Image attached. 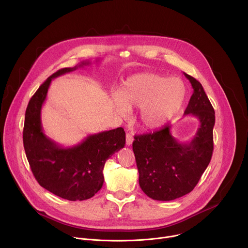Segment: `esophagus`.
<instances>
[{
    "label": "esophagus",
    "mask_w": 248,
    "mask_h": 248,
    "mask_svg": "<svg viewBox=\"0 0 248 248\" xmlns=\"http://www.w3.org/2000/svg\"><path fill=\"white\" fill-rule=\"evenodd\" d=\"M132 141H133V138L131 136V133L126 132V136H125V143H126V145H128V146L131 145Z\"/></svg>",
    "instance_id": "obj_1"
}]
</instances>
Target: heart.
Returning a JSON list of instances; mask_svg holds the SVG:
<instances>
[{"mask_svg":"<svg viewBox=\"0 0 248 248\" xmlns=\"http://www.w3.org/2000/svg\"><path fill=\"white\" fill-rule=\"evenodd\" d=\"M186 97L184 83L153 73H138L125 80L115 105L121 114L139 108L141 124L149 129L166 124L181 109Z\"/></svg>","mask_w":248,"mask_h":248,"instance_id":"b5f03b06","label":"heart"}]
</instances>
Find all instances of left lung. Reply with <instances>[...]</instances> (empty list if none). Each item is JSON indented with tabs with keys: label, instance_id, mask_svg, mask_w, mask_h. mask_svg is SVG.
<instances>
[{
	"label": "left lung",
	"instance_id": "8db88e82",
	"mask_svg": "<svg viewBox=\"0 0 248 248\" xmlns=\"http://www.w3.org/2000/svg\"><path fill=\"white\" fill-rule=\"evenodd\" d=\"M194 92L185 115L200 125L191 141L179 142L166 124L153 133L134 137L132 149L140 173V186L151 199L172 201L190 193L207 169L214 150L215 110L202 84L184 73Z\"/></svg>",
	"mask_w": 248,
	"mask_h": 248
}]
</instances>
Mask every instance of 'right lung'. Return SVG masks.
Segmentation results:
<instances>
[{
    "mask_svg": "<svg viewBox=\"0 0 248 248\" xmlns=\"http://www.w3.org/2000/svg\"><path fill=\"white\" fill-rule=\"evenodd\" d=\"M89 64L83 61L78 67ZM78 67L58 70L37 89L29 102L22 132L27 158L38 184L69 201L92 198L103 186L106 161L125 144L123 127L91 134L72 147H62L43 133L41 108L52 79Z\"/></svg>",
    "mask_w": 248,
    "mask_h": 248,
    "instance_id": "1",
    "label": "right lung"
}]
</instances>
